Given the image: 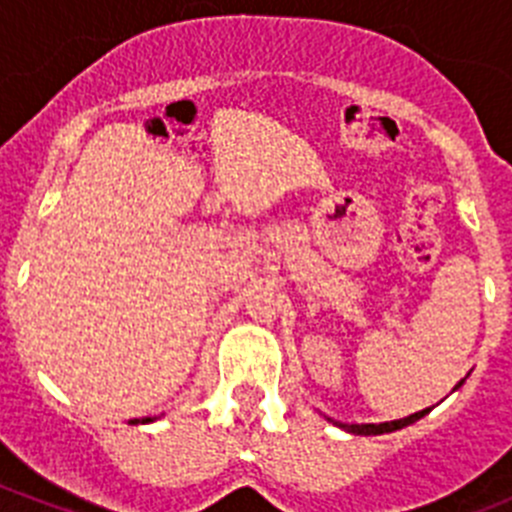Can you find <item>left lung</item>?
Returning a JSON list of instances; mask_svg holds the SVG:
<instances>
[{"mask_svg": "<svg viewBox=\"0 0 512 512\" xmlns=\"http://www.w3.org/2000/svg\"><path fill=\"white\" fill-rule=\"evenodd\" d=\"M461 384H464V379H461L459 384H456L454 390H459ZM431 413V408L420 410V413H413L408 415V418H400V420H387V423H338V420L328 418L330 423L338 425V428H343V431L354 433V436H382V433H392V431H400V428H405V425H413L415 420H420L423 415Z\"/></svg>", "mask_w": 512, "mask_h": 512, "instance_id": "obj_1", "label": "left lung"}]
</instances>
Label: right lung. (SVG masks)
<instances>
[{"mask_svg": "<svg viewBox=\"0 0 512 512\" xmlns=\"http://www.w3.org/2000/svg\"><path fill=\"white\" fill-rule=\"evenodd\" d=\"M153 420H158V418H133L130 420V425H146V423H153Z\"/></svg>", "mask_w": 512, "mask_h": 512, "instance_id": "1", "label": "right lung"}]
</instances>
